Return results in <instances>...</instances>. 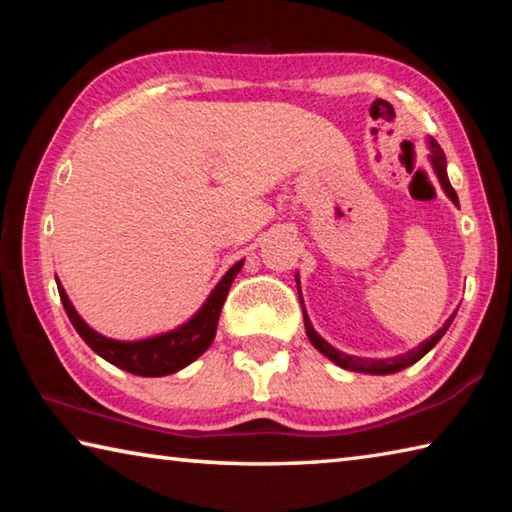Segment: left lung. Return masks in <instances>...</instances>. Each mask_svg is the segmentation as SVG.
<instances>
[{
  "label": "left lung",
  "mask_w": 512,
  "mask_h": 512,
  "mask_svg": "<svg viewBox=\"0 0 512 512\" xmlns=\"http://www.w3.org/2000/svg\"><path fill=\"white\" fill-rule=\"evenodd\" d=\"M429 151H431V155H429L431 167H433V171H436V176H438V180H440V187L445 189V194L449 196V201H452L454 205H458V196H456L454 187H452V183H449V178H447V160H445V153H443V149H440V144H438L436 140H431V137H429ZM296 282H300L298 275H296ZM298 293H300V287H298ZM300 302H302V296H300ZM302 316H305V329H307V336H309L311 345H314V348H316L318 352H323L329 361H334L336 366H341V368H345V370H354V372H366V375H391V372H400V370H404V368L413 366L415 361H420V359L424 357V354H427V352L433 348V345H436L440 339H443L445 332L449 329V325H452V320H454L456 314L449 316L447 323H445L443 327H440L438 332L431 336V339L420 343L415 350L406 352V354H400V357H393V359H363V357H350V354H345V352H341V350L332 348V345H329V343L323 339V336H320V334L316 332V329L311 327V320H309V316H307L305 307H302Z\"/></svg>",
  "instance_id": "obj_1"
}]
</instances>
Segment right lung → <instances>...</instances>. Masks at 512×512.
Instances as JSON below:
<instances>
[{
  "label": "right lung",
  "instance_id": "obj_1",
  "mask_svg": "<svg viewBox=\"0 0 512 512\" xmlns=\"http://www.w3.org/2000/svg\"><path fill=\"white\" fill-rule=\"evenodd\" d=\"M241 266H244V259L237 262L221 277V282L216 284L214 291L210 293V298L203 302V307L198 309L185 325L142 341H115L99 332H94V329L85 323L79 314H76L74 305L69 302L67 293L63 287H60L58 280L56 284H58L60 302H63V307L67 311L69 320H72L74 329L79 332L81 339L99 354V357L112 363V366L131 372V375L164 377V375H173V372L183 370L185 366H189V363L201 357L207 348H210L216 334V325H219L225 296H228L230 284L241 271Z\"/></svg>",
  "mask_w": 512,
  "mask_h": 512
}]
</instances>
